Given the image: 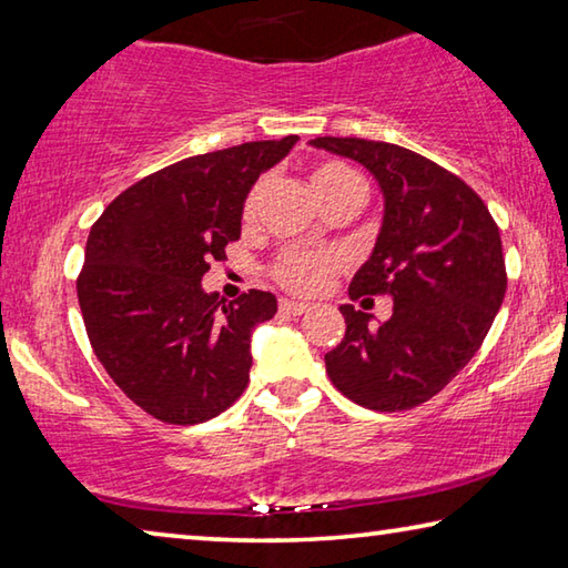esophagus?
<instances>
[{
    "instance_id": "1",
    "label": "esophagus",
    "mask_w": 568,
    "mask_h": 568,
    "mask_svg": "<svg viewBox=\"0 0 568 568\" xmlns=\"http://www.w3.org/2000/svg\"><path fill=\"white\" fill-rule=\"evenodd\" d=\"M281 311L285 315H305V313H311V305L297 303V301H281Z\"/></svg>"
}]
</instances>
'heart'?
Wrapping results in <instances>:
<instances>
[{
    "label": "heart",
    "mask_w": 568,
    "mask_h": 568,
    "mask_svg": "<svg viewBox=\"0 0 568 568\" xmlns=\"http://www.w3.org/2000/svg\"><path fill=\"white\" fill-rule=\"evenodd\" d=\"M307 185L315 200H323L325 195H333V192L345 190V187H363L358 172L351 170L343 162H321L318 168L311 172L307 178ZM257 195H261V187L250 192L243 207L245 220H253ZM343 265V257L335 253V250H287L281 255V261L275 263V281L293 293H318L323 285L328 283V277L338 271Z\"/></svg>",
    "instance_id": "b5f03b06"
}]
</instances>
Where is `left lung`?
Wrapping results in <instances>:
<instances>
[{
  "instance_id": "obj_1",
  "label": "left lung",
  "mask_w": 568,
  "mask_h": 568,
  "mask_svg": "<svg viewBox=\"0 0 568 568\" xmlns=\"http://www.w3.org/2000/svg\"><path fill=\"white\" fill-rule=\"evenodd\" d=\"M307 145L358 162L378 182L383 220L348 295H390L388 321L341 305L345 338L325 371L345 398L406 410L466 368L506 295L501 235L464 180L390 142L315 138Z\"/></svg>"
}]
</instances>
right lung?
<instances>
[{"label": "right lung", "mask_w": 568, "mask_h": 568, "mask_svg": "<svg viewBox=\"0 0 568 568\" xmlns=\"http://www.w3.org/2000/svg\"><path fill=\"white\" fill-rule=\"evenodd\" d=\"M297 142H245L134 182L92 225L77 281L92 351L132 403L192 426L223 413L250 378V335L277 313L273 293L233 303L203 275L225 261L257 178Z\"/></svg>", "instance_id": "right-lung-1"}]
</instances>
